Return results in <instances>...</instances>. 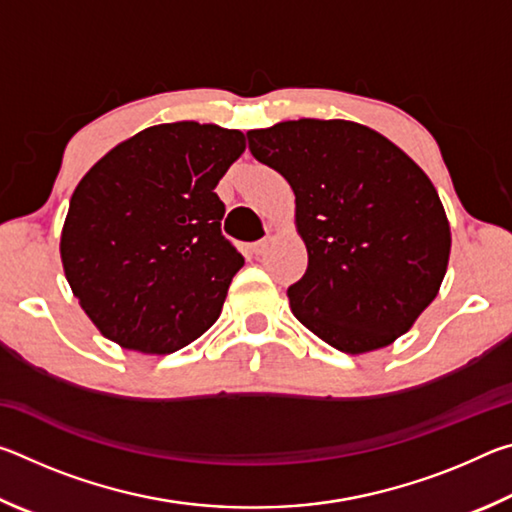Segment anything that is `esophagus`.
Segmentation results:
<instances>
[{
	"instance_id": "esophagus-1",
	"label": "esophagus",
	"mask_w": 512,
	"mask_h": 512,
	"mask_svg": "<svg viewBox=\"0 0 512 512\" xmlns=\"http://www.w3.org/2000/svg\"><path fill=\"white\" fill-rule=\"evenodd\" d=\"M268 246H271V239H262V241H255L253 246H250V253H253L255 257H259V255H264L266 250H268Z\"/></svg>"
}]
</instances>
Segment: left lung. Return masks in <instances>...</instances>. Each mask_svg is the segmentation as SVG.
I'll return each mask as SVG.
<instances>
[{"label": "left lung", "instance_id": "left-lung-1", "mask_svg": "<svg viewBox=\"0 0 512 512\" xmlns=\"http://www.w3.org/2000/svg\"><path fill=\"white\" fill-rule=\"evenodd\" d=\"M246 135L250 153L296 194L309 262L287 291L293 316L345 354L395 343L438 296L452 250L427 173L348 119L280 121Z\"/></svg>", "mask_w": 512, "mask_h": 512}]
</instances>
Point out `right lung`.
Segmentation results:
<instances>
[{
  "label": "right lung",
  "mask_w": 512,
  "mask_h": 512,
  "mask_svg": "<svg viewBox=\"0 0 512 512\" xmlns=\"http://www.w3.org/2000/svg\"><path fill=\"white\" fill-rule=\"evenodd\" d=\"M244 151L241 131L176 121L119 142L81 178L60 259L106 339L171 354L221 316L244 257L221 235L225 205L214 189Z\"/></svg>",
  "instance_id": "obj_1"
}]
</instances>
